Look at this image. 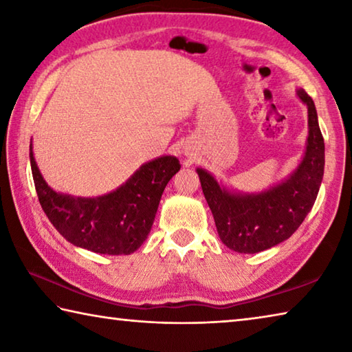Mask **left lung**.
Instances as JSON below:
<instances>
[{
  "label": "left lung",
  "instance_id": "left-lung-1",
  "mask_svg": "<svg viewBox=\"0 0 352 352\" xmlns=\"http://www.w3.org/2000/svg\"><path fill=\"white\" fill-rule=\"evenodd\" d=\"M296 96L307 107L306 152L281 183L261 192H239L197 168L220 241L233 252L253 254L289 239L317 199L324 174V141L312 98L302 88L296 90Z\"/></svg>",
  "mask_w": 352,
  "mask_h": 352
}]
</instances>
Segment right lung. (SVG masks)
Segmentation results:
<instances>
[{
	"instance_id": "right-lung-1",
	"label": "right lung",
	"mask_w": 352,
	"mask_h": 352,
	"mask_svg": "<svg viewBox=\"0 0 352 352\" xmlns=\"http://www.w3.org/2000/svg\"><path fill=\"white\" fill-rule=\"evenodd\" d=\"M31 169L40 205L65 239L100 254H130L147 239L166 184L180 162L163 155L147 162L118 189L99 197H74L47 186L35 163Z\"/></svg>"
}]
</instances>
